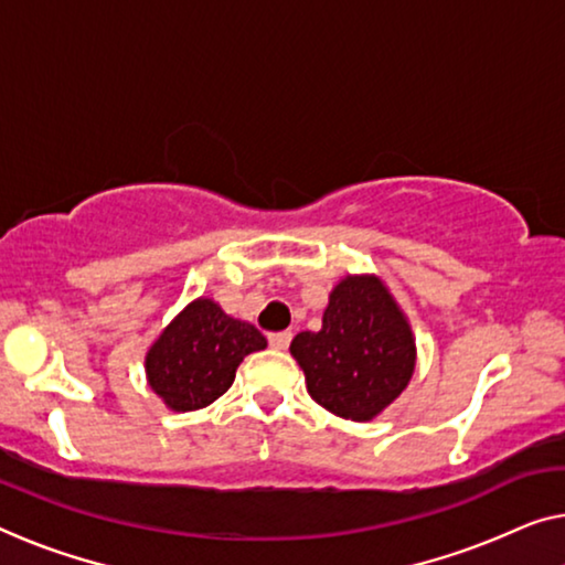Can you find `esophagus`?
Listing matches in <instances>:
<instances>
[{"label":"esophagus","instance_id":"1","mask_svg":"<svg viewBox=\"0 0 565 565\" xmlns=\"http://www.w3.org/2000/svg\"><path fill=\"white\" fill-rule=\"evenodd\" d=\"M289 342H291V332L289 330L268 334V344H271L274 350H286V348H289Z\"/></svg>","mask_w":565,"mask_h":565}]
</instances>
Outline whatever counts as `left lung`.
<instances>
[{"label": "left lung", "mask_w": 565, "mask_h": 565, "mask_svg": "<svg viewBox=\"0 0 565 565\" xmlns=\"http://www.w3.org/2000/svg\"><path fill=\"white\" fill-rule=\"evenodd\" d=\"M291 355L307 391L330 414L370 420L388 408L416 367V340L377 276H344L330 294L322 330L299 332Z\"/></svg>", "instance_id": "left-lung-1"}]
</instances>
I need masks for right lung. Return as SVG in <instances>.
<instances>
[{"instance_id":"right-lung-1","label":"right lung","mask_w":565,"mask_h":565,"mask_svg":"<svg viewBox=\"0 0 565 565\" xmlns=\"http://www.w3.org/2000/svg\"><path fill=\"white\" fill-rule=\"evenodd\" d=\"M266 348L254 324L200 297L157 337L145 360L147 381L172 411H198L221 398L250 352Z\"/></svg>"}]
</instances>
